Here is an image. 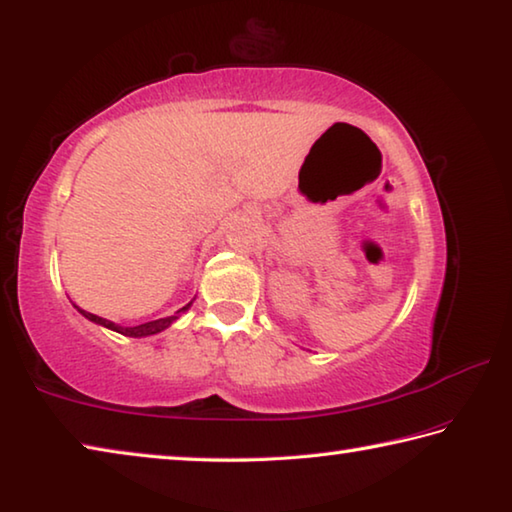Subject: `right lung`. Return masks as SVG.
<instances>
[{"label": "right lung", "instance_id": "obj_1", "mask_svg": "<svg viewBox=\"0 0 512 512\" xmlns=\"http://www.w3.org/2000/svg\"><path fill=\"white\" fill-rule=\"evenodd\" d=\"M190 306H192V301H188L186 306L179 308V311L174 313V315H170V317H161V320H152V322H145V324H138V326H122V324H115V322H111V320H106V317H99V315H92V313H88V311H81L79 306H74V308H77V311H79L83 317H86V320L95 322V324H99V326H104V329H111V331H115V333L129 335V338H147V335H156V333L165 331L167 326H172V322H177L179 315L186 313Z\"/></svg>", "mask_w": 512, "mask_h": 512}]
</instances>
